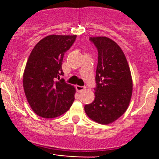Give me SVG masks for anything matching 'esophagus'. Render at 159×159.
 <instances>
[{"mask_svg": "<svg viewBox=\"0 0 159 159\" xmlns=\"http://www.w3.org/2000/svg\"><path fill=\"white\" fill-rule=\"evenodd\" d=\"M75 88H76V91L78 92H83V91H84V90L86 89V88L84 86H79V85H76L75 86Z\"/></svg>", "mask_w": 159, "mask_h": 159, "instance_id": "34e87169", "label": "esophagus"}]
</instances>
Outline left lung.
Instances as JSON below:
<instances>
[{
    "label": "left lung",
    "mask_w": 159,
    "mask_h": 159,
    "mask_svg": "<svg viewBox=\"0 0 159 159\" xmlns=\"http://www.w3.org/2000/svg\"><path fill=\"white\" fill-rule=\"evenodd\" d=\"M98 50L95 100L84 107L88 117L109 124L127 111L132 95L130 67L121 48L105 36L90 37Z\"/></svg>",
    "instance_id": "1"
}]
</instances>
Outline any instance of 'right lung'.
I'll return each instance as SVG.
<instances>
[{
	"label": "right lung",
	"mask_w": 159,
	"mask_h": 159,
	"mask_svg": "<svg viewBox=\"0 0 159 159\" xmlns=\"http://www.w3.org/2000/svg\"><path fill=\"white\" fill-rule=\"evenodd\" d=\"M75 39V35H50L38 42L29 56L23 75L24 90L31 108L40 117L61 116L74 102L75 88L60 75H64V53Z\"/></svg>",
	"instance_id": "1"
}]
</instances>
